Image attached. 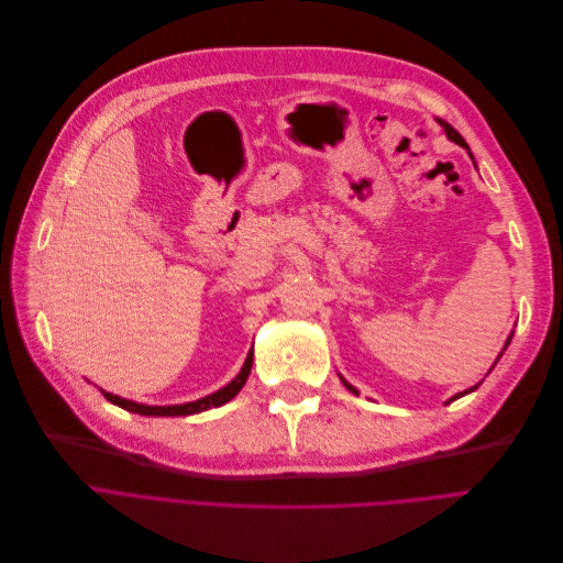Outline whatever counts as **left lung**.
Returning a JSON list of instances; mask_svg holds the SVG:
<instances>
[{"mask_svg": "<svg viewBox=\"0 0 563 563\" xmlns=\"http://www.w3.org/2000/svg\"><path fill=\"white\" fill-rule=\"evenodd\" d=\"M438 123H440V125H442V128H444V132H446V137H449V140H451V142H456V144H459V146H463V148H467V142H465V140H463V137H461V132H459V130H456V128H453V125H449V123H446V121H442V119H438ZM511 336H514V334H511ZM511 336H508V339H506V343H504V351H506V345H508V343H511ZM341 380H343V378H341ZM343 385H345V387H347V389H351V391H353V394H357V389H355V387H353V385H347V383H345V380H343ZM476 387H478V385H474V387H470V389H465V391H461V394H456V396H453V398H449V400H446V404H451V400H456V398H461V396H465V394H470V391H474V389H476Z\"/></svg>", "mask_w": 563, "mask_h": 563, "instance_id": "obj_1", "label": "left lung"}]
</instances>
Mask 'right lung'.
Wrapping results in <instances>:
<instances>
[{
  "instance_id": "1",
  "label": "right lung",
  "mask_w": 563,
  "mask_h": 563,
  "mask_svg": "<svg viewBox=\"0 0 563 563\" xmlns=\"http://www.w3.org/2000/svg\"><path fill=\"white\" fill-rule=\"evenodd\" d=\"M252 362H254V353L250 351L243 368H240L238 376L222 389H218L216 394H208L199 400H190V404H180V406H144V404H135V400H125L117 394H110V391H102V396L110 400V404L128 410V412H135V415H144V417H185V415H195V412H203L208 408H220L224 404H229V400L245 387L247 383V376L252 371Z\"/></svg>"
}]
</instances>
